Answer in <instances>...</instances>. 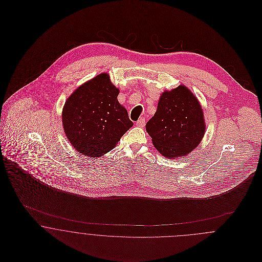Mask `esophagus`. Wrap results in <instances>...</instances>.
<instances>
[{"instance_id":"34e87169","label":"esophagus","mask_w":262,"mask_h":262,"mask_svg":"<svg viewBox=\"0 0 262 262\" xmlns=\"http://www.w3.org/2000/svg\"><path fill=\"white\" fill-rule=\"evenodd\" d=\"M145 125V119H143V118H141V119H139L138 121L137 122V126H140V127H142V126H144Z\"/></svg>"}]
</instances>
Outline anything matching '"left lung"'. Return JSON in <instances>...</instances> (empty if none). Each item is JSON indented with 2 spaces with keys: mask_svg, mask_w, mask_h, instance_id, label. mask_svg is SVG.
Here are the masks:
<instances>
[{
  "mask_svg": "<svg viewBox=\"0 0 262 262\" xmlns=\"http://www.w3.org/2000/svg\"><path fill=\"white\" fill-rule=\"evenodd\" d=\"M145 127L156 149L164 157L176 159L200 144L205 133L203 111L191 91L179 85L163 92Z\"/></svg>",
  "mask_w": 262,
  "mask_h": 262,
  "instance_id": "8db88e82",
  "label": "left lung"
}]
</instances>
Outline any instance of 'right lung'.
I'll return each mask as SVG.
<instances>
[{"label":"right lung","mask_w":262,"mask_h":262,"mask_svg":"<svg viewBox=\"0 0 262 262\" xmlns=\"http://www.w3.org/2000/svg\"><path fill=\"white\" fill-rule=\"evenodd\" d=\"M119 92L109 75L104 73L75 89L66 101L63 129L79 153L89 157L104 155L134 125L117 99Z\"/></svg>","instance_id":"add662e5"}]
</instances>
